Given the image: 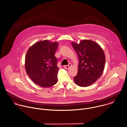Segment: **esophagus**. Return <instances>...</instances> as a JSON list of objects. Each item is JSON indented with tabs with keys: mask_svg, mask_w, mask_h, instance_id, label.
Instances as JSON below:
<instances>
[{
	"mask_svg": "<svg viewBox=\"0 0 127 127\" xmlns=\"http://www.w3.org/2000/svg\"><path fill=\"white\" fill-rule=\"evenodd\" d=\"M71 66H72V64H71V63H69L68 65H65V66H64V68L65 69H69L70 67H71Z\"/></svg>",
	"mask_w": 127,
	"mask_h": 127,
	"instance_id": "1",
	"label": "esophagus"
}]
</instances>
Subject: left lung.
<instances>
[{"label":"left lung","instance_id":"left-lung-1","mask_svg":"<svg viewBox=\"0 0 127 127\" xmlns=\"http://www.w3.org/2000/svg\"><path fill=\"white\" fill-rule=\"evenodd\" d=\"M72 45L79 60L78 72L74 77V82L80 87H88L98 79L103 72L104 53L99 44L91 40H83L79 44L72 42Z\"/></svg>","mask_w":127,"mask_h":127}]
</instances>
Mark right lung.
Segmentation results:
<instances>
[{"instance_id": "right-lung-1", "label": "right lung", "mask_w": 127, "mask_h": 127, "mask_svg": "<svg viewBox=\"0 0 127 127\" xmlns=\"http://www.w3.org/2000/svg\"><path fill=\"white\" fill-rule=\"evenodd\" d=\"M58 43L45 40L38 41L28 49L25 58L27 74L32 82L43 88H48L57 82V59L55 53Z\"/></svg>"}]
</instances>
